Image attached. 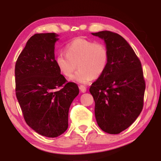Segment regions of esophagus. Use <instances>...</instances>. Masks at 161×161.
Wrapping results in <instances>:
<instances>
[{
	"label": "esophagus",
	"mask_w": 161,
	"mask_h": 161,
	"mask_svg": "<svg viewBox=\"0 0 161 161\" xmlns=\"http://www.w3.org/2000/svg\"><path fill=\"white\" fill-rule=\"evenodd\" d=\"M79 89H80L81 92H83V93H85V92H86V87L84 86H83V85H80V86H79Z\"/></svg>",
	"instance_id": "1"
}]
</instances>
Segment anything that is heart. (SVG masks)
<instances>
[{"label":"heart","mask_w":161,"mask_h":161,"mask_svg":"<svg viewBox=\"0 0 161 161\" xmlns=\"http://www.w3.org/2000/svg\"><path fill=\"white\" fill-rule=\"evenodd\" d=\"M65 50L66 53L57 55L56 64L66 77L71 76L78 65L79 69L70 78L71 81L86 84L107 69L109 53L104 44L79 37L67 44Z\"/></svg>","instance_id":"1"}]
</instances>
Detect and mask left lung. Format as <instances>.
Here are the masks:
<instances>
[{
	"mask_svg": "<svg viewBox=\"0 0 161 161\" xmlns=\"http://www.w3.org/2000/svg\"><path fill=\"white\" fill-rule=\"evenodd\" d=\"M92 34L104 41L109 53L106 70L89 89L95 102L96 121L105 133L119 134L142 111L145 81L142 64L120 35L108 31Z\"/></svg>",
	"mask_w": 161,
	"mask_h": 161,
	"instance_id": "1",
	"label": "left lung"
}]
</instances>
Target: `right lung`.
<instances>
[{
    "mask_svg": "<svg viewBox=\"0 0 161 161\" xmlns=\"http://www.w3.org/2000/svg\"><path fill=\"white\" fill-rule=\"evenodd\" d=\"M58 36L55 33L34 34L15 64L16 97L25 122L48 138L67 130L70 105L79 94L78 85L66 83L56 64Z\"/></svg>",
    "mask_w": 161,
    "mask_h": 161,
    "instance_id": "right-lung-1",
    "label": "right lung"
}]
</instances>
